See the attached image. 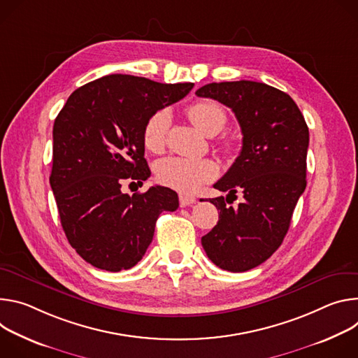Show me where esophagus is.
I'll return each mask as SVG.
<instances>
[{
	"label": "esophagus",
	"mask_w": 358,
	"mask_h": 358,
	"mask_svg": "<svg viewBox=\"0 0 358 358\" xmlns=\"http://www.w3.org/2000/svg\"><path fill=\"white\" fill-rule=\"evenodd\" d=\"M179 203L182 208H186V206L194 205L196 199L193 196H189V194H179Z\"/></svg>",
	"instance_id": "obj_1"
}]
</instances>
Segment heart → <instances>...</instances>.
Here are the masks:
<instances>
[{
  "label": "heart",
  "mask_w": 358,
  "mask_h": 358,
  "mask_svg": "<svg viewBox=\"0 0 358 358\" xmlns=\"http://www.w3.org/2000/svg\"><path fill=\"white\" fill-rule=\"evenodd\" d=\"M190 122L206 136L217 135L227 122L224 109L215 101H196L186 109ZM169 113L157 110L152 113L143 125L142 142L152 152H162L166 142L169 128ZM224 150H231V143H224ZM156 179L162 185L182 193H190L201 185L212 180L217 173V166L210 159H187V157H166L155 168Z\"/></svg>",
  "instance_id": "heart-1"
}]
</instances>
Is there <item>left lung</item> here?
<instances>
[{"mask_svg": "<svg viewBox=\"0 0 358 358\" xmlns=\"http://www.w3.org/2000/svg\"><path fill=\"white\" fill-rule=\"evenodd\" d=\"M196 95L229 106L243 135L241 155L213 186L227 196L242 192L245 201L233 208L227 197L209 199L220 213L202 246L220 268L248 271L279 249L289 230L307 185L308 128L296 102L263 83H213Z\"/></svg>", "mask_w": 358, "mask_h": 358, "instance_id": "obj_1", "label": "left lung"}]
</instances>
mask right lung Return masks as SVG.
<instances>
[{
  "label": "right lung",
  "instance_id": "1",
  "mask_svg": "<svg viewBox=\"0 0 358 358\" xmlns=\"http://www.w3.org/2000/svg\"><path fill=\"white\" fill-rule=\"evenodd\" d=\"M192 88V83L106 75L73 91L58 113L50 183L69 245L94 267H134L153 239L159 215L178 209L169 187L132 196L121 187L127 179L141 185L150 176L142 142L148 117Z\"/></svg>",
  "mask_w": 358,
  "mask_h": 358
}]
</instances>
